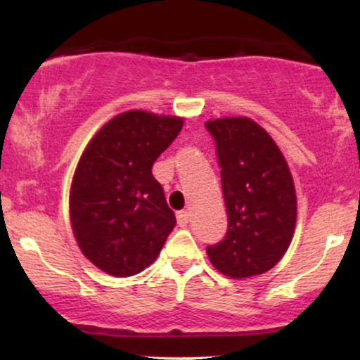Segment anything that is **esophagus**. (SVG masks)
<instances>
[{"instance_id": "34e87169", "label": "esophagus", "mask_w": 360, "mask_h": 360, "mask_svg": "<svg viewBox=\"0 0 360 360\" xmlns=\"http://www.w3.org/2000/svg\"><path fill=\"white\" fill-rule=\"evenodd\" d=\"M177 225L179 226H186L188 225V221H189V213L188 212H177Z\"/></svg>"}]
</instances>
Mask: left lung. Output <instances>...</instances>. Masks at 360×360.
Listing matches in <instances>:
<instances>
[{
  "label": "left lung",
  "mask_w": 360,
  "mask_h": 360,
  "mask_svg": "<svg viewBox=\"0 0 360 360\" xmlns=\"http://www.w3.org/2000/svg\"><path fill=\"white\" fill-rule=\"evenodd\" d=\"M217 147L229 226L206 247L210 260L233 279L264 274L291 243L296 194L291 172L271 135L250 118L206 123Z\"/></svg>",
  "instance_id": "obj_1"
}]
</instances>
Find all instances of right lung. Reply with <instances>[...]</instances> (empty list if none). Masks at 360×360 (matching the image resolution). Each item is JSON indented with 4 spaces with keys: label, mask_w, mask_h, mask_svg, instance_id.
I'll list each match as a JSON object with an SVG mask.
<instances>
[{
    "label": "right lung",
    "mask_w": 360,
    "mask_h": 360,
    "mask_svg": "<svg viewBox=\"0 0 360 360\" xmlns=\"http://www.w3.org/2000/svg\"><path fill=\"white\" fill-rule=\"evenodd\" d=\"M181 128L177 117L131 110L110 120L86 147L69 196L71 223L82 254L106 274L146 269L176 226L152 166Z\"/></svg>",
    "instance_id": "add662e5"
}]
</instances>
